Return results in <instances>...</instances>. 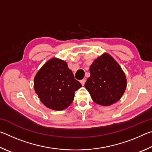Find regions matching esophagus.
Segmentation results:
<instances>
[{"instance_id":"1","label":"esophagus","mask_w":152,"mask_h":152,"mask_svg":"<svg viewBox=\"0 0 152 152\" xmlns=\"http://www.w3.org/2000/svg\"><path fill=\"white\" fill-rule=\"evenodd\" d=\"M85 82H86V78H84V79H82V80H80V83L82 84V86L84 85V84H85Z\"/></svg>"}]
</instances>
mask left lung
<instances>
[{"label": "left lung", "mask_w": 152, "mask_h": 152, "mask_svg": "<svg viewBox=\"0 0 152 152\" xmlns=\"http://www.w3.org/2000/svg\"><path fill=\"white\" fill-rule=\"evenodd\" d=\"M90 73L84 86L92 101L102 106H110L120 100L127 87V79L111 56L104 53L98 57L90 66Z\"/></svg>", "instance_id": "left-lung-1"}]
</instances>
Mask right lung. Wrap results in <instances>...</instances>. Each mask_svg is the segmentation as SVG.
Segmentation results:
<instances>
[{
  "instance_id": "right-lung-1",
  "label": "right lung",
  "mask_w": 152,
  "mask_h": 152,
  "mask_svg": "<svg viewBox=\"0 0 152 152\" xmlns=\"http://www.w3.org/2000/svg\"><path fill=\"white\" fill-rule=\"evenodd\" d=\"M82 84L74 79L66 61L53 58L45 62L34 78V89L40 101L54 110L66 109Z\"/></svg>"
}]
</instances>
